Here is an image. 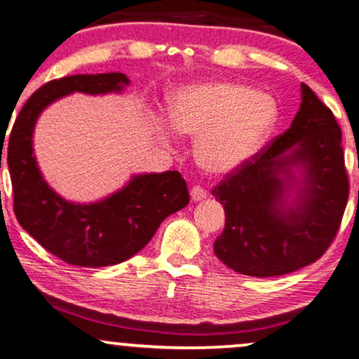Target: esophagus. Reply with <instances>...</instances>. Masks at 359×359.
I'll list each match as a JSON object with an SVG mask.
<instances>
[{
    "label": "esophagus",
    "instance_id": "34e87169",
    "mask_svg": "<svg viewBox=\"0 0 359 359\" xmlns=\"http://www.w3.org/2000/svg\"><path fill=\"white\" fill-rule=\"evenodd\" d=\"M191 197L194 203H197V201H203L208 197V191H205L204 187H201V185H192L191 187Z\"/></svg>",
    "mask_w": 359,
    "mask_h": 359
}]
</instances>
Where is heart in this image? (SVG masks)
Here are the masks:
<instances>
[{"instance_id":"b5f03b06","label":"heart","mask_w":359,"mask_h":359,"mask_svg":"<svg viewBox=\"0 0 359 359\" xmlns=\"http://www.w3.org/2000/svg\"><path fill=\"white\" fill-rule=\"evenodd\" d=\"M168 119L177 133L199 137L196 158L211 174H229L258 151L277 119V106L238 82H204L180 89Z\"/></svg>"}]
</instances>
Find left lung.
<instances>
[{
    "label": "left lung",
    "instance_id": "1",
    "mask_svg": "<svg viewBox=\"0 0 359 359\" xmlns=\"http://www.w3.org/2000/svg\"><path fill=\"white\" fill-rule=\"evenodd\" d=\"M341 138L332 111L302 84V104L290 128L212 189L226 214L214 253L226 266L250 277H280L323 257L349 197ZM295 163L306 167V179L298 205L283 212L290 186L279 174Z\"/></svg>",
    "mask_w": 359,
    "mask_h": 359
}]
</instances>
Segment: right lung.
Here are the masks:
<instances>
[{
  "instance_id": "obj_1",
  "label": "right lung",
  "mask_w": 359,
  "mask_h": 359,
  "mask_svg": "<svg viewBox=\"0 0 359 359\" xmlns=\"http://www.w3.org/2000/svg\"><path fill=\"white\" fill-rule=\"evenodd\" d=\"M128 82L119 72L53 79L32 94L11 128L6 162L16 219L48 253L69 265L100 269L125 262L147 246L167 216L191 201L187 184L177 170L137 175L123 191L89 205L64 201L40 174L32 133L45 106L74 90L106 94Z\"/></svg>"
}]
</instances>
